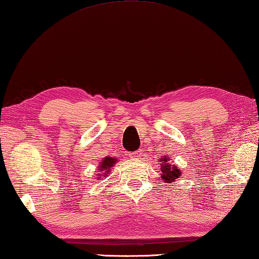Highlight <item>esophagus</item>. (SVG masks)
<instances>
[{
	"label": "esophagus",
	"mask_w": 259,
	"mask_h": 259,
	"mask_svg": "<svg viewBox=\"0 0 259 259\" xmlns=\"http://www.w3.org/2000/svg\"><path fill=\"white\" fill-rule=\"evenodd\" d=\"M142 152H141V151H135V152H131L130 153V157L132 158V159H135V160H138V159H141L142 158Z\"/></svg>",
	"instance_id": "obj_1"
}]
</instances>
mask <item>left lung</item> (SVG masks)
Segmentation results:
<instances>
[{"label":"left lung","mask_w":259,"mask_h":259,"mask_svg":"<svg viewBox=\"0 0 259 259\" xmlns=\"http://www.w3.org/2000/svg\"><path fill=\"white\" fill-rule=\"evenodd\" d=\"M169 157L160 158L161 162V179L167 184H174L176 179H178L182 176V170L179 169L178 165L169 162ZM171 186V185H170Z\"/></svg>","instance_id":"left-lung-1"}]
</instances>
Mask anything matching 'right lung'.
<instances>
[{"mask_svg": "<svg viewBox=\"0 0 259 259\" xmlns=\"http://www.w3.org/2000/svg\"><path fill=\"white\" fill-rule=\"evenodd\" d=\"M117 162V159L116 158H111V157H107V158H104L99 163V167H98V170H97L96 172H98L96 176L97 180L100 179V178H104V177H107V176H109L110 174V170L113 169L114 164H116Z\"/></svg>", "mask_w": 259, "mask_h": 259, "instance_id": "obj_1", "label": "right lung"}]
</instances>
